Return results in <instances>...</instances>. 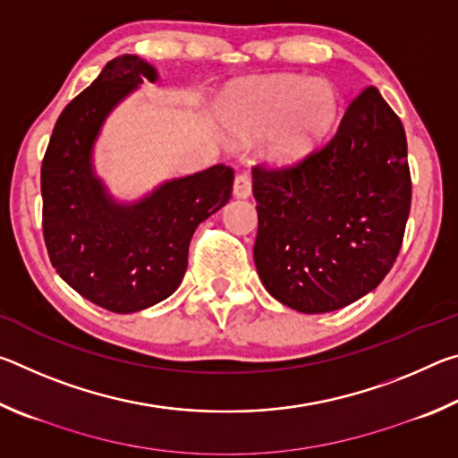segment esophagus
<instances>
[{"label":"esophagus","mask_w":458,"mask_h":458,"mask_svg":"<svg viewBox=\"0 0 458 458\" xmlns=\"http://www.w3.org/2000/svg\"><path fill=\"white\" fill-rule=\"evenodd\" d=\"M232 193H234V198H240V199H244V198L250 196V193H252V180H250V175H248V174L236 175L234 188H232Z\"/></svg>","instance_id":"obj_1"}]
</instances>
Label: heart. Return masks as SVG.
Here are the masks:
<instances>
[{"mask_svg":"<svg viewBox=\"0 0 458 458\" xmlns=\"http://www.w3.org/2000/svg\"><path fill=\"white\" fill-rule=\"evenodd\" d=\"M222 111L228 129L238 137H260L270 131L267 161L293 165L305 159L333 127L339 92L325 79L262 76L232 90Z\"/></svg>","mask_w":458,"mask_h":458,"instance_id":"heart-1","label":"heart"}]
</instances>
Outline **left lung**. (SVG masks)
Returning <instances> with one entry per match:
<instances>
[{"mask_svg":"<svg viewBox=\"0 0 458 458\" xmlns=\"http://www.w3.org/2000/svg\"><path fill=\"white\" fill-rule=\"evenodd\" d=\"M265 289L301 313H329L390 273L412 199L406 133L376 87L355 97L327 145L294 167L252 169Z\"/></svg>","mask_w":458,"mask_h":458,"instance_id":"left-lung-1","label":"left lung"}]
</instances>
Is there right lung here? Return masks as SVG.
I'll return each mask as SVG.
<instances>
[{
	"instance_id": "add662e5",
	"label": "right lung",
	"mask_w": 458,
	"mask_h": 458,
	"mask_svg": "<svg viewBox=\"0 0 458 458\" xmlns=\"http://www.w3.org/2000/svg\"><path fill=\"white\" fill-rule=\"evenodd\" d=\"M147 79L149 62L133 54L108 62L66 105L42 161V228L52 267L90 303L135 313L182 284L196 228L228 204L234 172L212 165L159 183L137 201H117L92 165L105 121Z\"/></svg>"
}]
</instances>
